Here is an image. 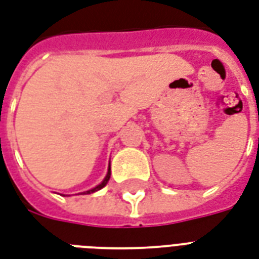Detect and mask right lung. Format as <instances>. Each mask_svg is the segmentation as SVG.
<instances>
[{
	"label": "right lung",
	"instance_id": "add662e5",
	"mask_svg": "<svg viewBox=\"0 0 259 259\" xmlns=\"http://www.w3.org/2000/svg\"><path fill=\"white\" fill-rule=\"evenodd\" d=\"M110 175H111V169H110V167H108V172H107V175H106V178L103 179V182L100 183V185H98L96 187H94V189H91V190L84 191V193H85V194H91V193H95V191H98V190H100V189H103V187L107 185L108 179H110Z\"/></svg>",
	"mask_w": 259,
	"mask_h": 259
}]
</instances>
